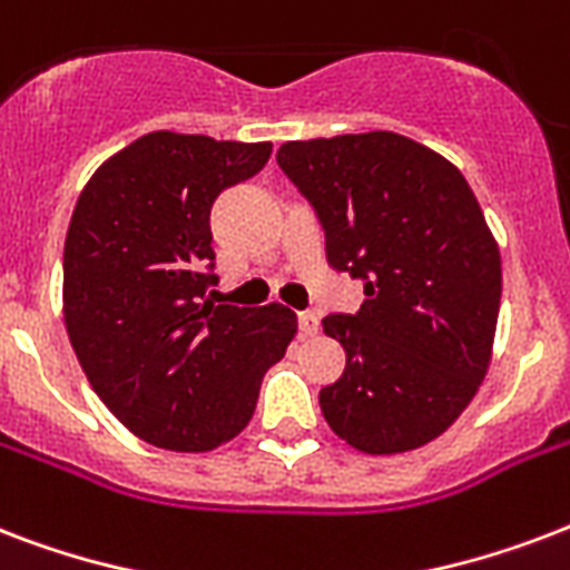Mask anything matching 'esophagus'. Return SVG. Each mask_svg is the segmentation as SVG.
<instances>
[{
	"instance_id": "obj_1",
	"label": "esophagus",
	"mask_w": 570,
	"mask_h": 570,
	"mask_svg": "<svg viewBox=\"0 0 570 570\" xmlns=\"http://www.w3.org/2000/svg\"><path fill=\"white\" fill-rule=\"evenodd\" d=\"M298 334H302L304 340L316 337V334H320V316L313 311L298 313Z\"/></svg>"
}]
</instances>
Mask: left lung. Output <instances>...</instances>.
Listing matches in <instances>:
<instances>
[{"label":"left lung","mask_w":570,"mask_h":570,"mask_svg":"<svg viewBox=\"0 0 570 570\" xmlns=\"http://www.w3.org/2000/svg\"><path fill=\"white\" fill-rule=\"evenodd\" d=\"M277 165L316 209L331 266L364 281L361 311L322 320L346 348L322 414L370 455L434 441L494 346L503 268L476 195L441 154L381 129L286 141Z\"/></svg>","instance_id":"left-lung-1"}]
</instances>
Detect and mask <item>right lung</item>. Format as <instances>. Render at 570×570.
<instances>
[{
    "label": "right lung",
    "instance_id": "obj_1",
    "mask_svg": "<svg viewBox=\"0 0 570 570\" xmlns=\"http://www.w3.org/2000/svg\"><path fill=\"white\" fill-rule=\"evenodd\" d=\"M272 145L147 132L94 171L65 239V325L94 393L141 441L222 446L298 320L284 304H215L209 209Z\"/></svg>",
    "mask_w": 570,
    "mask_h": 570
}]
</instances>
